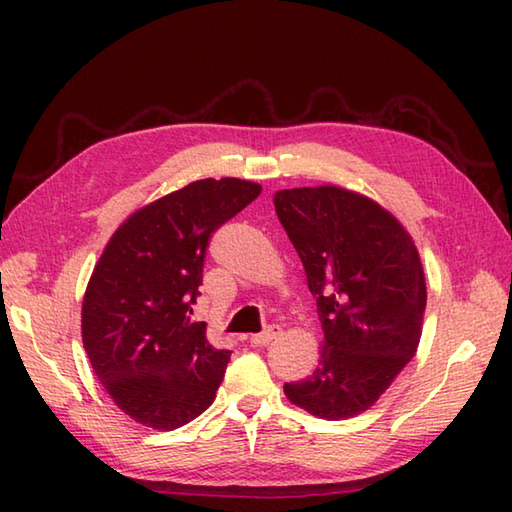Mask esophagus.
Segmentation results:
<instances>
[{"instance_id":"1","label":"esophagus","mask_w":512,"mask_h":512,"mask_svg":"<svg viewBox=\"0 0 512 512\" xmlns=\"http://www.w3.org/2000/svg\"><path fill=\"white\" fill-rule=\"evenodd\" d=\"M277 336H281V328L279 325H270L268 330H264V332H259V334H255V336H250V343L253 345H257V347H264V345H268V343H273Z\"/></svg>"}]
</instances>
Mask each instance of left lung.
Listing matches in <instances>:
<instances>
[{"label":"left lung","mask_w":512,"mask_h":512,"mask_svg":"<svg viewBox=\"0 0 512 512\" xmlns=\"http://www.w3.org/2000/svg\"><path fill=\"white\" fill-rule=\"evenodd\" d=\"M275 211L323 328L319 367L284 391L312 416L354 418L418 350L427 308L420 255L405 226L361 193L330 184L284 189Z\"/></svg>","instance_id":"left-lung-1"}]
</instances>
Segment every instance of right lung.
<instances>
[{
  "label": "right lung",
  "instance_id": "add662e5",
  "mask_svg": "<svg viewBox=\"0 0 512 512\" xmlns=\"http://www.w3.org/2000/svg\"><path fill=\"white\" fill-rule=\"evenodd\" d=\"M262 193L257 182L195 180L129 215L83 297V345L129 418L171 431L215 400L231 352L191 321L211 235Z\"/></svg>",
  "mask_w": 512,
  "mask_h": 512
}]
</instances>
